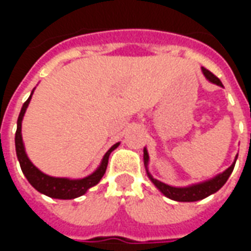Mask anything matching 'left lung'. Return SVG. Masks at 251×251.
<instances>
[{
    "instance_id": "obj_1",
    "label": "left lung",
    "mask_w": 251,
    "mask_h": 251,
    "mask_svg": "<svg viewBox=\"0 0 251 251\" xmlns=\"http://www.w3.org/2000/svg\"><path fill=\"white\" fill-rule=\"evenodd\" d=\"M201 71H203L204 76L207 77L210 82L215 83L218 86H223L221 80H219L212 72H210L208 70H205L204 67L201 68ZM237 157L234 160V163H232L225 172L216 175L215 177H212V179L207 180V181H203V183H198V184L188 185V187H172V185L165 184L163 181H158V180L153 179L152 175L149 174V171H148L149 154H148L147 148H144V164H145V168H147V174L148 176H149V179L152 180V183L156 185V188H157L158 191H161V194L165 195L169 199L176 200V201H198V200L204 199L207 196L215 194L216 191H219V189L225 185L227 179L230 177L232 169H234V165H235V161H237Z\"/></svg>"
}]
</instances>
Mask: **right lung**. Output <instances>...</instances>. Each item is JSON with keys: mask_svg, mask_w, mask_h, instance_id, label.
Returning a JSON list of instances; mask_svg holds the SVG:
<instances>
[{"mask_svg": "<svg viewBox=\"0 0 251 251\" xmlns=\"http://www.w3.org/2000/svg\"><path fill=\"white\" fill-rule=\"evenodd\" d=\"M33 94V91H32ZM32 94L29 95V98L26 99V102L23 104L21 111H20L19 120H17V130H16V153H17V158H19L20 167L23 174L25 175L26 180L29 181L30 185L35 189H37L40 194H44L50 198L53 199H75L79 198L87 192L88 189L97 185L100 181V179L103 177L106 168H107V163H109L110 153L114 151L115 148L120 145V142L114 144L113 147L110 148L109 151L106 152V154L102 158V163L98 167V169L93 172L91 175H88L83 179H67V177H52L48 175L43 174L40 169H37L30 163V160L26 156L24 148V142H23V136H21V122L24 118L26 107L30 102Z\"/></svg>", "mask_w": 251, "mask_h": 251, "instance_id": "right-lung-1", "label": "right lung"}]
</instances>
